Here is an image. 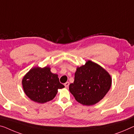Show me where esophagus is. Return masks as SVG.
Listing matches in <instances>:
<instances>
[{
    "label": "esophagus",
    "mask_w": 134,
    "mask_h": 134,
    "mask_svg": "<svg viewBox=\"0 0 134 134\" xmlns=\"http://www.w3.org/2000/svg\"><path fill=\"white\" fill-rule=\"evenodd\" d=\"M64 85L65 86V87H68L69 85V82H66V83H65L64 84Z\"/></svg>",
    "instance_id": "obj_1"
}]
</instances>
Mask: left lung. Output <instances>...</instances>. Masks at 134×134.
Instances as JSON below:
<instances>
[{
    "label": "left lung",
    "mask_w": 134,
    "mask_h": 134,
    "mask_svg": "<svg viewBox=\"0 0 134 134\" xmlns=\"http://www.w3.org/2000/svg\"><path fill=\"white\" fill-rule=\"evenodd\" d=\"M112 79L105 69L91 60L77 68L69 91L78 102L93 105L102 99L110 90Z\"/></svg>",
    "instance_id": "left-lung-1"
}]
</instances>
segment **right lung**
Instances as JSON below:
<instances>
[{
	"mask_svg": "<svg viewBox=\"0 0 134 134\" xmlns=\"http://www.w3.org/2000/svg\"><path fill=\"white\" fill-rule=\"evenodd\" d=\"M49 66L32 68L23 77L24 92L33 101L44 104L53 99L58 89L65 86L59 82L58 75L53 74Z\"/></svg>",
	"mask_w": 134,
	"mask_h": 134,
	"instance_id": "obj_1",
	"label": "right lung"
}]
</instances>
